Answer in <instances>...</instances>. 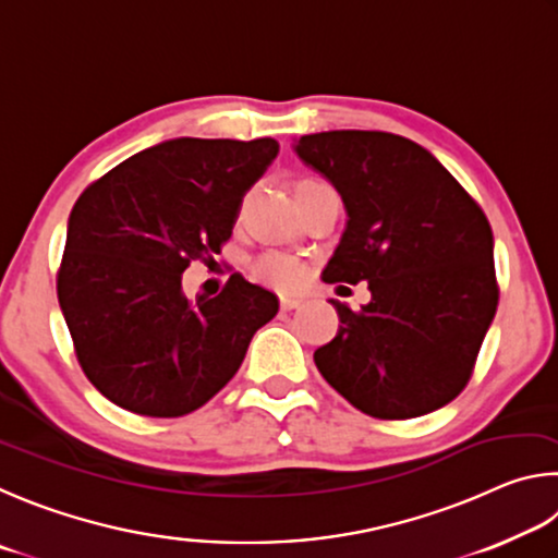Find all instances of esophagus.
<instances>
[{"instance_id":"1","label":"esophagus","mask_w":558,"mask_h":558,"mask_svg":"<svg viewBox=\"0 0 558 558\" xmlns=\"http://www.w3.org/2000/svg\"><path fill=\"white\" fill-rule=\"evenodd\" d=\"M301 304H304V301H301L299 296H281V299H279L281 311H294V308H299Z\"/></svg>"}]
</instances>
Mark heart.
Returning a JSON list of instances; mask_svg holds the SVG:
<instances>
[{"label": "heart", "mask_w": 558, "mask_h": 558, "mask_svg": "<svg viewBox=\"0 0 558 558\" xmlns=\"http://www.w3.org/2000/svg\"><path fill=\"white\" fill-rule=\"evenodd\" d=\"M252 277L274 289H291L304 277V269H301L299 259L291 257V254L269 250L262 252L259 257H254Z\"/></svg>", "instance_id": "heart-1"}]
</instances>
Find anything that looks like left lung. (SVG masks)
<instances>
[{"label": "left lung", "mask_w": 558, "mask_h": 558, "mask_svg": "<svg viewBox=\"0 0 558 558\" xmlns=\"http://www.w3.org/2000/svg\"><path fill=\"white\" fill-rule=\"evenodd\" d=\"M296 154L336 185L348 213L324 281H367L373 294L360 311L330 299L340 326L314 353L318 373L375 418H412L453 402L500 299L483 208L424 146L399 134H306Z\"/></svg>", "instance_id": "obj_1"}]
</instances>
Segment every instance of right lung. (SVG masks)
<instances>
[{
	"instance_id": "obj_1",
	"label": "right lung",
	"mask_w": 558,
	"mask_h": 558,
	"mask_svg": "<svg viewBox=\"0 0 558 558\" xmlns=\"http://www.w3.org/2000/svg\"><path fill=\"white\" fill-rule=\"evenodd\" d=\"M277 154L269 136H181L130 156L75 201L58 304L85 377L112 404L156 418L195 412L277 316V296L242 274L213 299L181 289L191 262L220 254L244 193Z\"/></svg>"
}]
</instances>
